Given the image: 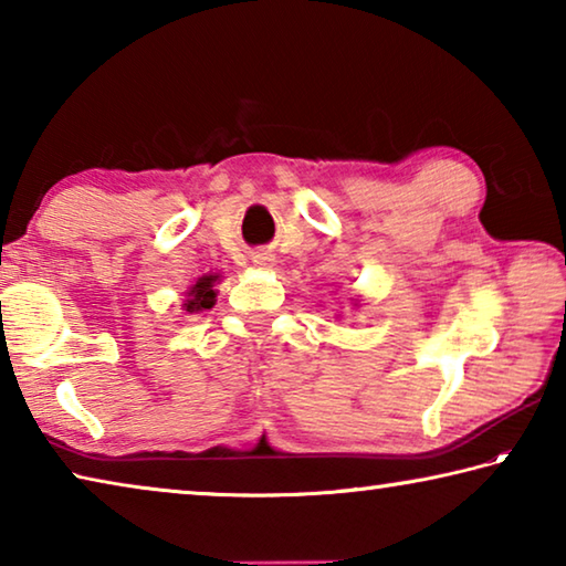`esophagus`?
<instances>
[{
  "label": "esophagus",
  "mask_w": 566,
  "mask_h": 566,
  "mask_svg": "<svg viewBox=\"0 0 566 566\" xmlns=\"http://www.w3.org/2000/svg\"><path fill=\"white\" fill-rule=\"evenodd\" d=\"M254 262L260 266H270V264H274V256L272 254H254Z\"/></svg>",
  "instance_id": "1"
}]
</instances>
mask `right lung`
Returning <instances> with one entry per match:
<instances>
[{"label": "right lung", "instance_id": "add662e5", "mask_svg": "<svg viewBox=\"0 0 566 566\" xmlns=\"http://www.w3.org/2000/svg\"><path fill=\"white\" fill-rule=\"evenodd\" d=\"M219 280L217 274H207V276H202V280H199L195 286H191L189 290V300L185 302V306H187V312H202V310H212L214 306V296H217V292H214V282Z\"/></svg>", "mask_w": 566, "mask_h": 566}]
</instances>
